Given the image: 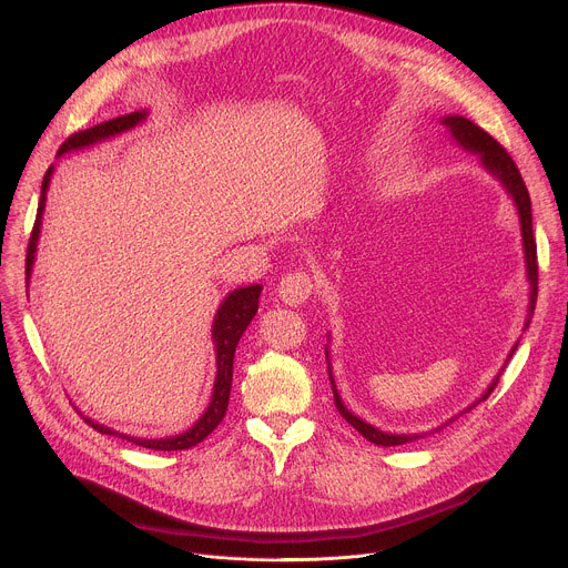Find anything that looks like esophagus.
Segmentation results:
<instances>
[{"label": "esophagus", "mask_w": 568, "mask_h": 568, "mask_svg": "<svg viewBox=\"0 0 568 568\" xmlns=\"http://www.w3.org/2000/svg\"><path fill=\"white\" fill-rule=\"evenodd\" d=\"M311 293H313V280L302 271H293V273L284 275L277 286L280 300L288 306L304 304L311 297Z\"/></svg>", "instance_id": "34e87169"}]
</instances>
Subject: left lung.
Masks as SVG:
<instances>
[{"mask_svg":"<svg viewBox=\"0 0 568 568\" xmlns=\"http://www.w3.org/2000/svg\"><path fill=\"white\" fill-rule=\"evenodd\" d=\"M439 123L445 125L449 138L465 151L474 153L478 160H480V166L500 182V186L506 189V194L513 199L515 207H517V214H519V223H521V241H524V260H526V277H528V284H530V295H528V316H526V323H524V332L530 327V321H532V313H535V302H537V243H535V236H532V210H530V196H528V189H526V182L515 164V160L508 155V151L503 149L491 135H487L480 125H476L474 121L460 116V114H447L439 119ZM519 343H515V347L510 349L506 363L500 365L498 374L491 379V384L485 388V393L471 402L463 413H469L474 406H478L480 402H485L494 386L498 384V376L503 374V369H506L508 361L513 358L515 349H517ZM325 356H327V369H329V382H332V390H334V402H336V408L338 413L367 439V443L372 445H379V447H397V445H406V443H415V439L424 437V435H430L435 430H443L447 428L452 422L458 419V415L449 417L447 422H443L439 426H435L433 430H426V433H386L382 428H374L372 424L363 422L361 417H356L352 410H347V406L343 404L341 395H338V388L334 384V372H332V361H329V345L325 347Z\"/></svg>","mask_w":568,"mask_h":568,"instance_id":"obj_1","label":"left lung"}]
</instances>
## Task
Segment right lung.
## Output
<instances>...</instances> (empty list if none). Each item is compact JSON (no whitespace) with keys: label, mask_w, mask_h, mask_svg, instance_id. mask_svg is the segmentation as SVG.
I'll return each instance as SVG.
<instances>
[{"label":"right lung","mask_w":568,"mask_h":568,"mask_svg":"<svg viewBox=\"0 0 568 568\" xmlns=\"http://www.w3.org/2000/svg\"><path fill=\"white\" fill-rule=\"evenodd\" d=\"M149 112L146 110H138L131 114H123L110 121H103L94 129L74 133L65 144L58 149V158L72 153V151H81L88 146H94L99 142H105L110 138H116L125 131H133L135 125H140L142 121H146ZM53 175V164L47 169L44 180H42V192H40V203H38V216H36V225L31 232V241H29V250H27V286L33 273V264H36V252H38V239H40V227H42V214H44V203H47V192H49V182ZM260 295H262V284H252V286H239L232 293H227L216 311L214 323H212V341H214V352H216V379H214V390H212V399L205 408V413L201 415V419L186 428L180 435H171V437H158V439H149V437H135V435H125L119 433L105 424L94 422L92 417H83L92 428H97L103 435H119L121 439H129V443L138 445V447H146V449H155V452H180V449H192L221 424V419L225 417L227 410V402H230V388H232V365H234V352L236 345L245 332V327L252 323V318L257 316L260 308Z\"/></svg>","instance_id":"add662e5"}]
</instances>
